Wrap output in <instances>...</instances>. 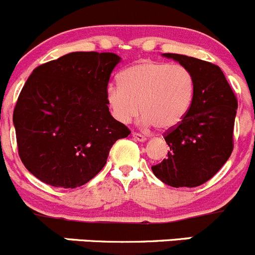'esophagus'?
Returning <instances> with one entry per match:
<instances>
[{
    "label": "esophagus",
    "instance_id": "34e87169",
    "mask_svg": "<svg viewBox=\"0 0 255 255\" xmlns=\"http://www.w3.org/2000/svg\"><path fill=\"white\" fill-rule=\"evenodd\" d=\"M132 138L136 141H140V142H143V141H146V137L143 135H141V133H137V132H133L132 133Z\"/></svg>",
    "mask_w": 255,
    "mask_h": 255
}]
</instances>
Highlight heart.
<instances>
[{"label": "heart", "instance_id": "b5f03b06", "mask_svg": "<svg viewBox=\"0 0 255 255\" xmlns=\"http://www.w3.org/2000/svg\"><path fill=\"white\" fill-rule=\"evenodd\" d=\"M119 83L107 88L105 100L120 124L141 112L143 125L170 130L187 117L195 100V77L181 64L141 60L120 73Z\"/></svg>", "mask_w": 255, "mask_h": 255}]
</instances>
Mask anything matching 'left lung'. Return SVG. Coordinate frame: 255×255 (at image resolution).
Returning a JSON list of instances; mask_svg holds the SVG:
<instances>
[{
    "instance_id": "obj_1",
    "label": "left lung",
    "mask_w": 255,
    "mask_h": 255,
    "mask_svg": "<svg viewBox=\"0 0 255 255\" xmlns=\"http://www.w3.org/2000/svg\"><path fill=\"white\" fill-rule=\"evenodd\" d=\"M162 55L192 72L196 94L187 117L165 133L168 157L151 168L166 185L197 187L221 170L233 151L238 102L218 65L182 54Z\"/></svg>"
}]
</instances>
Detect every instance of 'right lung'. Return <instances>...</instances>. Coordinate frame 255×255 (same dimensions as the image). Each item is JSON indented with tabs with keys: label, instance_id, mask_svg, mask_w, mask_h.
Here are the masks:
<instances>
[{
	"label": "right lung",
	"instance_id": "right-lung-1",
	"mask_svg": "<svg viewBox=\"0 0 255 255\" xmlns=\"http://www.w3.org/2000/svg\"><path fill=\"white\" fill-rule=\"evenodd\" d=\"M114 53L73 52L32 72L14 107L22 162L54 187L89 182L107 163L115 141L130 130L112 117L105 100Z\"/></svg>",
	"mask_w": 255,
	"mask_h": 255
}]
</instances>
